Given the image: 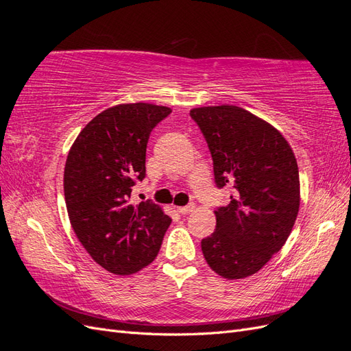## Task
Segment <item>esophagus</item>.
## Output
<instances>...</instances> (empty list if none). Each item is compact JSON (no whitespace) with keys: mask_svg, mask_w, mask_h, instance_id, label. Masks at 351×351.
Wrapping results in <instances>:
<instances>
[{"mask_svg":"<svg viewBox=\"0 0 351 351\" xmlns=\"http://www.w3.org/2000/svg\"><path fill=\"white\" fill-rule=\"evenodd\" d=\"M195 208H196V205L195 204H189L187 206H180L178 208V212L182 215H189V214H192V212L195 210Z\"/></svg>","mask_w":351,"mask_h":351,"instance_id":"1","label":"esophagus"}]
</instances>
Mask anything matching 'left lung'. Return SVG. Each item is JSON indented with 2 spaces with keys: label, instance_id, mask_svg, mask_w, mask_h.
Returning <instances> with one entry per match:
<instances>
[{
  "label": "left lung",
  "instance_id": "8db88e82",
  "mask_svg": "<svg viewBox=\"0 0 351 351\" xmlns=\"http://www.w3.org/2000/svg\"><path fill=\"white\" fill-rule=\"evenodd\" d=\"M214 161L215 183L231 187L215 212L217 228L202 252L222 278L256 274L289 239L300 206L294 152L274 125L236 105L190 111Z\"/></svg>",
  "mask_w": 351,
  "mask_h": 351
}]
</instances>
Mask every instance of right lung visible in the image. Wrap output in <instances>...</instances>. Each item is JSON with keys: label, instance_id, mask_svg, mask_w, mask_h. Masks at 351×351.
<instances>
[{"label": "right lung", "instance_id": "obj_1", "mask_svg": "<svg viewBox=\"0 0 351 351\" xmlns=\"http://www.w3.org/2000/svg\"><path fill=\"white\" fill-rule=\"evenodd\" d=\"M169 112L146 102L114 105L84 125L69 151L64 197L70 224L90 258L115 275L147 267L171 224L151 200L136 206L129 200L136 180L145 178L149 134Z\"/></svg>", "mask_w": 351, "mask_h": 351}]
</instances>
